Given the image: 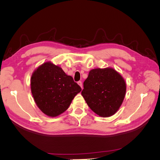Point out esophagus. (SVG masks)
I'll return each instance as SVG.
<instances>
[{"label":"esophagus","mask_w":160,"mask_h":160,"mask_svg":"<svg viewBox=\"0 0 160 160\" xmlns=\"http://www.w3.org/2000/svg\"><path fill=\"white\" fill-rule=\"evenodd\" d=\"M78 83V85L81 87L82 89H83V85H82V82L81 81H78V83Z\"/></svg>","instance_id":"34e87169"}]
</instances>
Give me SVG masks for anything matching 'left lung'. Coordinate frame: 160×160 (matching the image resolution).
Here are the masks:
<instances>
[{
	"label": "left lung",
	"mask_w": 160,
	"mask_h": 160,
	"mask_svg": "<svg viewBox=\"0 0 160 160\" xmlns=\"http://www.w3.org/2000/svg\"><path fill=\"white\" fill-rule=\"evenodd\" d=\"M81 95L90 109L101 117L114 115L122 105L126 92L124 79L114 69H94L83 83Z\"/></svg>",
	"instance_id": "1"
}]
</instances>
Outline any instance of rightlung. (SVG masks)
<instances>
[{
  "label": "right lung",
  "mask_w": 160,
  "mask_h": 160,
  "mask_svg": "<svg viewBox=\"0 0 160 160\" xmlns=\"http://www.w3.org/2000/svg\"><path fill=\"white\" fill-rule=\"evenodd\" d=\"M31 89L38 108L51 118L68 109L72 100L81 91L71 76L51 62H44L32 72Z\"/></svg>",
  "instance_id": "right-lung-1"
}]
</instances>
